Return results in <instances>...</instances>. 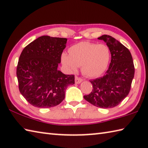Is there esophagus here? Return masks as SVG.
I'll use <instances>...</instances> for the list:
<instances>
[{"label": "esophagus", "instance_id": "1", "mask_svg": "<svg viewBox=\"0 0 148 148\" xmlns=\"http://www.w3.org/2000/svg\"><path fill=\"white\" fill-rule=\"evenodd\" d=\"M82 81H83L82 78H79V77H78V76L75 77V83L76 84H79V83H81Z\"/></svg>", "mask_w": 148, "mask_h": 148}]
</instances>
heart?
<instances>
[{"label": "heart", "instance_id": "b5f03b06", "mask_svg": "<svg viewBox=\"0 0 148 148\" xmlns=\"http://www.w3.org/2000/svg\"><path fill=\"white\" fill-rule=\"evenodd\" d=\"M69 53V55L63 53L61 56L63 64L72 71H76L78 66H82V73L90 78L103 73L111 58V52L107 45L87 41L72 46Z\"/></svg>", "mask_w": 148, "mask_h": 148}]
</instances>
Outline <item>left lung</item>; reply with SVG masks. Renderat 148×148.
<instances>
[{
  "label": "left lung",
  "instance_id": "1",
  "mask_svg": "<svg viewBox=\"0 0 148 148\" xmlns=\"http://www.w3.org/2000/svg\"><path fill=\"white\" fill-rule=\"evenodd\" d=\"M98 39L109 47L111 60L103 76L90 80L92 91L84 98L94 106L109 109L117 106L128 95L135 69L132 55L125 46L107 35Z\"/></svg>",
  "mask_w": 148,
  "mask_h": 148
}]
</instances>
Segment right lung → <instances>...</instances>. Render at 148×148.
Segmentation results:
<instances>
[{"label":"right lung","mask_w":148,"mask_h":148,"mask_svg":"<svg viewBox=\"0 0 148 148\" xmlns=\"http://www.w3.org/2000/svg\"><path fill=\"white\" fill-rule=\"evenodd\" d=\"M66 41V38L43 36L23 49L16 75L21 94L33 106H57L64 100L67 87L74 84V75L58 70Z\"/></svg>","instance_id":"1"}]
</instances>
